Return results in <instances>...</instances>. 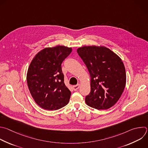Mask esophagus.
<instances>
[{
  "instance_id": "esophagus-1",
  "label": "esophagus",
  "mask_w": 148,
  "mask_h": 148,
  "mask_svg": "<svg viewBox=\"0 0 148 148\" xmlns=\"http://www.w3.org/2000/svg\"><path fill=\"white\" fill-rule=\"evenodd\" d=\"M79 87H80V85H79V84H78V85H77L73 86V90L75 91V90H78V89L79 88Z\"/></svg>"
}]
</instances>
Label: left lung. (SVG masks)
Instances as JSON below:
<instances>
[{
    "instance_id": "obj_1",
    "label": "left lung",
    "mask_w": 148,
    "mask_h": 148,
    "mask_svg": "<svg viewBox=\"0 0 148 148\" xmlns=\"http://www.w3.org/2000/svg\"><path fill=\"white\" fill-rule=\"evenodd\" d=\"M90 76L86 105L97 110L108 109L121 97L125 85V69L121 59L109 48L85 46L77 49Z\"/></svg>"
}]
</instances>
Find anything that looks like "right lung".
Returning <instances> with one entry per match:
<instances>
[{
  "label": "right lung",
  "mask_w": 148,
  "mask_h": 148,
  "mask_svg": "<svg viewBox=\"0 0 148 148\" xmlns=\"http://www.w3.org/2000/svg\"><path fill=\"white\" fill-rule=\"evenodd\" d=\"M71 52V47L64 46L46 47L32 60L27 85L34 101L42 109L56 110L68 104L71 93L64 84L62 63Z\"/></svg>",
  "instance_id": "1"
}]
</instances>
